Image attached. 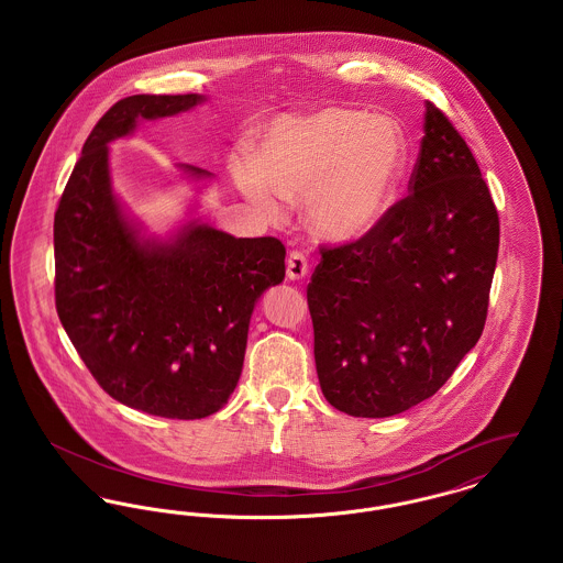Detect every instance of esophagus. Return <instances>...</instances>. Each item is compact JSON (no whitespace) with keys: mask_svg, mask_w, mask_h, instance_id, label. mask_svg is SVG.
I'll use <instances>...</instances> for the list:
<instances>
[{"mask_svg":"<svg viewBox=\"0 0 563 563\" xmlns=\"http://www.w3.org/2000/svg\"><path fill=\"white\" fill-rule=\"evenodd\" d=\"M306 274H308L306 255L299 253V251H294L287 260V278L289 280H301V278H306Z\"/></svg>","mask_w":563,"mask_h":563,"instance_id":"1","label":"esophagus"}]
</instances>
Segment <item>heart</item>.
Returning a JSON list of instances; mask_svg holds the SVG:
<instances>
[{"label": "heart", "instance_id": "1", "mask_svg": "<svg viewBox=\"0 0 563 563\" xmlns=\"http://www.w3.org/2000/svg\"><path fill=\"white\" fill-rule=\"evenodd\" d=\"M405 164L401 131L382 115L324 108L269 124L257 158L236 166L244 196L268 217L306 198V219L327 241L365 236L386 213Z\"/></svg>", "mask_w": 563, "mask_h": 563}]
</instances>
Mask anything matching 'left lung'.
Returning a JSON list of instances; mask_svg holds the SVG:
<instances>
[{"instance_id":"8db88e82","label":"left lung","mask_w":563,"mask_h":563,"mask_svg":"<svg viewBox=\"0 0 563 563\" xmlns=\"http://www.w3.org/2000/svg\"><path fill=\"white\" fill-rule=\"evenodd\" d=\"M409 191L363 239L321 249L308 285L322 395L354 418L432 397L487 317L498 211L466 141L430 101Z\"/></svg>"}]
</instances>
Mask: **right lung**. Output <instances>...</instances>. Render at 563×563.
<instances>
[{
    "label": "right lung",
    "mask_w": 563,
    "mask_h": 563,
    "mask_svg": "<svg viewBox=\"0 0 563 563\" xmlns=\"http://www.w3.org/2000/svg\"><path fill=\"white\" fill-rule=\"evenodd\" d=\"M202 95H134L88 134L54 214L56 312L81 361L115 401L198 420L234 393L257 299L285 278L278 239H234L189 219L150 236L124 211L109 143L205 103ZM191 179L213 173L179 164Z\"/></svg>",
    "instance_id": "obj_1"
}]
</instances>
